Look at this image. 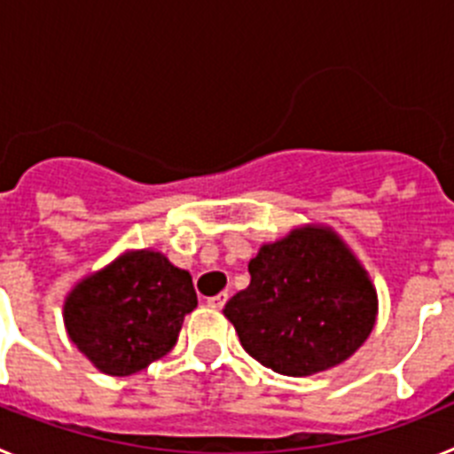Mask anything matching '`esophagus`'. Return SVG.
Segmentation results:
<instances>
[{"label": "esophagus", "mask_w": 454, "mask_h": 454, "mask_svg": "<svg viewBox=\"0 0 454 454\" xmlns=\"http://www.w3.org/2000/svg\"><path fill=\"white\" fill-rule=\"evenodd\" d=\"M227 300H230V293H218V295H214V298H208L207 300V304L211 309H223L224 307V302H227Z\"/></svg>", "instance_id": "34e87169"}]
</instances>
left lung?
<instances>
[{
    "instance_id": "left-lung-1",
    "label": "left lung",
    "mask_w": 454,
    "mask_h": 454,
    "mask_svg": "<svg viewBox=\"0 0 454 454\" xmlns=\"http://www.w3.org/2000/svg\"><path fill=\"white\" fill-rule=\"evenodd\" d=\"M250 286L224 304L240 346L279 375L307 377L350 359L371 336L377 291L327 224H300L263 243Z\"/></svg>"
}]
</instances>
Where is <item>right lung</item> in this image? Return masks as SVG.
<instances>
[{
  "label": "right lung",
  "mask_w": 454,
  "mask_h": 454,
  "mask_svg": "<svg viewBox=\"0 0 454 454\" xmlns=\"http://www.w3.org/2000/svg\"><path fill=\"white\" fill-rule=\"evenodd\" d=\"M195 307L191 275L145 247L79 279L63 302V323L92 366L124 377L168 355Z\"/></svg>",
  "instance_id": "obj_1"
}]
</instances>
